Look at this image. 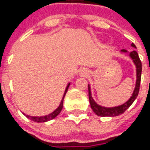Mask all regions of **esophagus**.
Segmentation results:
<instances>
[{"label":"esophagus","mask_w":150,"mask_h":150,"mask_svg":"<svg viewBox=\"0 0 150 150\" xmlns=\"http://www.w3.org/2000/svg\"><path fill=\"white\" fill-rule=\"evenodd\" d=\"M80 74H81L82 76L85 77V76H87L88 74H89V72H88L87 69H81L80 70Z\"/></svg>","instance_id":"1"}]
</instances>
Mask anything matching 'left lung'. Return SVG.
<instances>
[{
    "instance_id": "left-lung-1",
    "label": "left lung",
    "mask_w": 150,
    "mask_h": 150,
    "mask_svg": "<svg viewBox=\"0 0 150 150\" xmlns=\"http://www.w3.org/2000/svg\"><path fill=\"white\" fill-rule=\"evenodd\" d=\"M132 47L136 48V46L132 43L130 45ZM120 52L127 54L130 59L133 62V64L135 65V68H136V83H135V87L134 90L131 93V96L129 98V100L126 101L124 103L120 104L117 106H112V107H105V106H102L99 105L94 100L92 96V91H91V86L90 84H88V92H89V102H90V105L92 110L93 111V112L101 117H114V116H118L120 114L123 113L133 103V102L135 101V99L137 98L138 94H139V84H140V77H141V70H142V67H141V62L139 60V55L136 52V50L130 51V52H128L126 49H122L120 50Z\"/></svg>"
}]
</instances>
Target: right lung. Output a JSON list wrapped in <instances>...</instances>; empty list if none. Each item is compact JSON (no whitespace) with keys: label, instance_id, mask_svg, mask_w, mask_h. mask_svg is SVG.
<instances>
[{"label":"right lung","instance_id":"add662e5","mask_svg":"<svg viewBox=\"0 0 150 150\" xmlns=\"http://www.w3.org/2000/svg\"><path fill=\"white\" fill-rule=\"evenodd\" d=\"M69 85H70V83H68V84L67 85L65 93H64V94H63V97H62V100L60 102L59 106L56 109L54 112H52L47 114V115H44V116H30V115H26L25 113H23V114L26 115L28 119H30L31 120H33V122H48V120H51L55 119L60 113V112L62 111V109H63V102H64V98H65L66 93H67V90L69 88Z\"/></svg>","mask_w":150,"mask_h":150}]
</instances>
